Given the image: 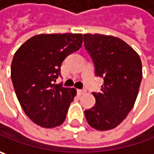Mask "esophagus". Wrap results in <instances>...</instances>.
Here are the masks:
<instances>
[{
	"mask_svg": "<svg viewBox=\"0 0 154 154\" xmlns=\"http://www.w3.org/2000/svg\"><path fill=\"white\" fill-rule=\"evenodd\" d=\"M84 93H85V90H77V94H78L79 96L83 95Z\"/></svg>",
	"mask_w": 154,
	"mask_h": 154,
	"instance_id": "esophagus-1",
	"label": "esophagus"
}]
</instances>
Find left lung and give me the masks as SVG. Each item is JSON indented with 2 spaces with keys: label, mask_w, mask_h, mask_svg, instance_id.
<instances>
[{
  "label": "left lung",
  "mask_w": 154,
  "mask_h": 154,
  "mask_svg": "<svg viewBox=\"0 0 154 154\" xmlns=\"http://www.w3.org/2000/svg\"><path fill=\"white\" fill-rule=\"evenodd\" d=\"M85 49L103 77L100 93H92L96 104L84 111L90 127L99 131L116 128L136 101L142 79V64L137 52L122 39L103 34H84Z\"/></svg>",
  "instance_id": "obj_1"
}]
</instances>
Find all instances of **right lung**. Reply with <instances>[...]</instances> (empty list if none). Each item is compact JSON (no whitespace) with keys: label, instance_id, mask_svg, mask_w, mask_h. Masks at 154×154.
<instances>
[{"label":"right lung","instance_id":"obj_1","mask_svg":"<svg viewBox=\"0 0 154 154\" xmlns=\"http://www.w3.org/2000/svg\"><path fill=\"white\" fill-rule=\"evenodd\" d=\"M82 43V33H42L27 39L14 53L11 79L16 97L26 115L42 128H55L65 120L77 90L54 82L64 58Z\"/></svg>","mask_w":154,"mask_h":154}]
</instances>
